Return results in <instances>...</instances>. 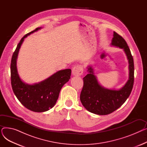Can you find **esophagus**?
Masks as SVG:
<instances>
[{
  "mask_svg": "<svg viewBox=\"0 0 147 147\" xmlns=\"http://www.w3.org/2000/svg\"><path fill=\"white\" fill-rule=\"evenodd\" d=\"M83 73V67L82 65H76L73 68L72 73L74 76H81Z\"/></svg>",
  "mask_w": 147,
  "mask_h": 147,
  "instance_id": "1",
  "label": "esophagus"
}]
</instances>
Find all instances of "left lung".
Returning <instances> with one entry per match:
<instances>
[{
  "label": "left lung",
  "mask_w": 147,
  "mask_h": 147,
  "mask_svg": "<svg viewBox=\"0 0 147 147\" xmlns=\"http://www.w3.org/2000/svg\"><path fill=\"white\" fill-rule=\"evenodd\" d=\"M111 45L123 49L126 53L129 62V80L119 90L107 89L100 85L92 67H88L89 74L83 79V86L80 98L88 111L98 115H107L118 109L126 101L134 86V59L126 42L114 32Z\"/></svg>",
  "instance_id": "1"
}]
</instances>
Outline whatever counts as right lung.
Returning a JSON list of instances; mask_svg holds the SVG:
<instances>
[{
	"mask_svg": "<svg viewBox=\"0 0 147 147\" xmlns=\"http://www.w3.org/2000/svg\"><path fill=\"white\" fill-rule=\"evenodd\" d=\"M40 28H36L21 38L13 53L11 63V85L14 94L27 109L38 113L48 111L55 105L62 87L70 79L71 73L70 69H62L34 84H26L21 80L17 68L20 48L26 37Z\"/></svg>",
	"mask_w": 147,
	"mask_h": 147,
	"instance_id": "right-lung-1",
	"label": "right lung"
}]
</instances>
